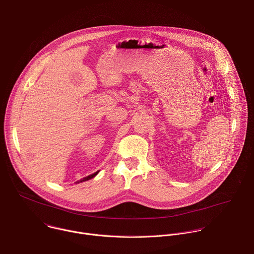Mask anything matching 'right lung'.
<instances>
[{"label":"right lung","mask_w":254,"mask_h":254,"mask_svg":"<svg viewBox=\"0 0 254 254\" xmlns=\"http://www.w3.org/2000/svg\"><path fill=\"white\" fill-rule=\"evenodd\" d=\"M98 173H99V171H97V172H95L94 174H91V175H89V176H87V177H84V178H82V179L76 181V183H81V182H85V181H87V180H90V179L94 178Z\"/></svg>","instance_id":"obj_1"}]
</instances>
